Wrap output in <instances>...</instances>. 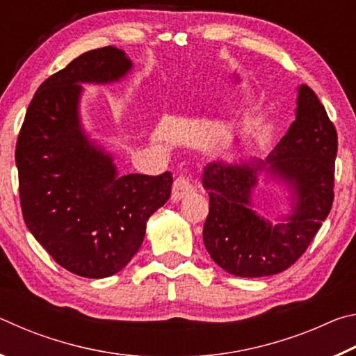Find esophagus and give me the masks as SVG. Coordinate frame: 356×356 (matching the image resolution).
<instances>
[{
  "mask_svg": "<svg viewBox=\"0 0 356 356\" xmlns=\"http://www.w3.org/2000/svg\"><path fill=\"white\" fill-rule=\"evenodd\" d=\"M193 191H195V186H193L191 180L188 177L179 176V177H176V180H174V184H172L171 200L174 202H177L180 200H184V197H186L188 195H191Z\"/></svg>",
  "mask_w": 356,
  "mask_h": 356,
  "instance_id": "esophagus-1",
  "label": "esophagus"
}]
</instances>
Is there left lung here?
Here are the masks:
<instances>
[{
	"instance_id": "1",
	"label": "left lung",
	"mask_w": 356,
	"mask_h": 356,
	"mask_svg": "<svg viewBox=\"0 0 356 356\" xmlns=\"http://www.w3.org/2000/svg\"><path fill=\"white\" fill-rule=\"evenodd\" d=\"M337 134L309 86L298 88L295 120L267 160L204 168L209 215L202 238L215 264L242 278H261L298 261L327 218L334 200ZM259 172L291 188L293 212L272 225L252 209Z\"/></svg>"
}]
</instances>
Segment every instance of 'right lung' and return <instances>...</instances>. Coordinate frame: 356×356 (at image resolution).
<instances>
[{"mask_svg":"<svg viewBox=\"0 0 356 356\" xmlns=\"http://www.w3.org/2000/svg\"><path fill=\"white\" fill-rule=\"evenodd\" d=\"M134 67L116 47L75 58L40 84L15 149L23 220L48 254L83 278H108L134 257L146 222L171 196L172 176H118L80 119L81 83L119 81Z\"/></svg>","mask_w":356,"mask_h":356,"instance_id":"add662e5","label":"right lung"}]
</instances>
